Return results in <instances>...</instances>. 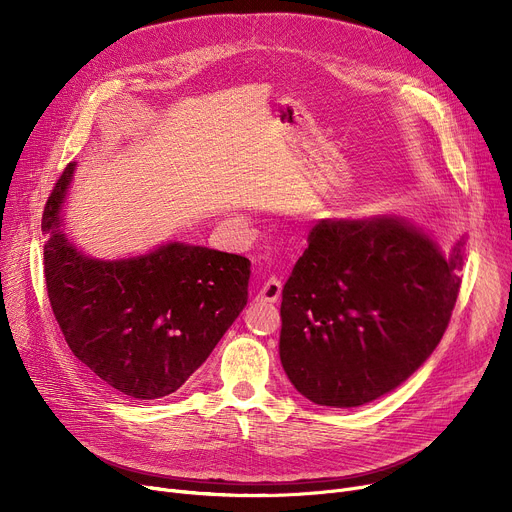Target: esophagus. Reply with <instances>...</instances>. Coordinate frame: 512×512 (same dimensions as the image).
<instances>
[{"label": "esophagus", "mask_w": 512, "mask_h": 512, "mask_svg": "<svg viewBox=\"0 0 512 512\" xmlns=\"http://www.w3.org/2000/svg\"><path fill=\"white\" fill-rule=\"evenodd\" d=\"M280 294H282V284L276 278L265 280V284L259 288V299L265 303H278Z\"/></svg>", "instance_id": "obj_1"}]
</instances>
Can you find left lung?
I'll use <instances>...</instances> for the list:
<instances>
[{
	"mask_svg": "<svg viewBox=\"0 0 512 512\" xmlns=\"http://www.w3.org/2000/svg\"><path fill=\"white\" fill-rule=\"evenodd\" d=\"M282 290L280 359L315 405L361 407L434 353L461 288L448 257L400 218L319 220Z\"/></svg>",
	"mask_w": 512,
	"mask_h": 512,
	"instance_id": "left-lung-1",
	"label": "left lung"
}]
</instances>
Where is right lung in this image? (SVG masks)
I'll use <instances>...</instances> for the list:
<instances>
[{
    "instance_id": "right-lung-1",
    "label": "right lung",
    "mask_w": 512,
    "mask_h": 512,
    "mask_svg": "<svg viewBox=\"0 0 512 512\" xmlns=\"http://www.w3.org/2000/svg\"><path fill=\"white\" fill-rule=\"evenodd\" d=\"M68 164L45 203L43 270L53 315L78 361L118 392L153 400L205 363L247 305V257L170 242L147 255L99 261L62 226Z\"/></svg>"
}]
</instances>
